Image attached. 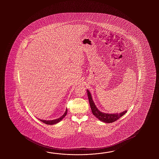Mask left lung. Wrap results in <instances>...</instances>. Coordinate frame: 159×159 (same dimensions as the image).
Returning <instances> with one entry per match:
<instances>
[{
  "label": "left lung",
  "mask_w": 159,
  "mask_h": 159,
  "mask_svg": "<svg viewBox=\"0 0 159 159\" xmlns=\"http://www.w3.org/2000/svg\"><path fill=\"white\" fill-rule=\"evenodd\" d=\"M87 93H88L89 101L90 106L91 107L92 113L97 118H98L102 122L107 123L115 122L120 118V117H122L123 115H125V113L127 112V110H125V111H124L119 114L118 113V114L117 113H116V114H108L107 113V114L105 112H102L101 111H99L98 108L96 107L94 102L93 100L90 92L87 90Z\"/></svg>",
  "instance_id": "left-lung-1"
}]
</instances>
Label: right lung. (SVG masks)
<instances>
[{
    "label": "right lung",
    "instance_id": "add662e5",
    "mask_svg": "<svg viewBox=\"0 0 159 159\" xmlns=\"http://www.w3.org/2000/svg\"><path fill=\"white\" fill-rule=\"evenodd\" d=\"M67 108L65 111V112L64 113V114H63L62 116H61V117H60L59 118L56 119H54V120H41V119H39L40 120L41 122H43L44 123L47 124V125H55V124H57L58 122H60L61 120L62 119L64 118L65 116L67 114Z\"/></svg>",
    "mask_w": 159,
    "mask_h": 159
}]
</instances>
